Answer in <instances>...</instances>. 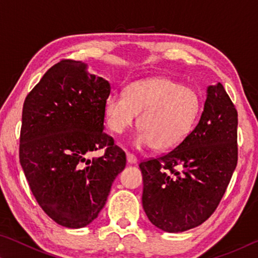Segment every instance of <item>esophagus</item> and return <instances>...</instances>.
<instances>
[{"mask_svg":"<svg viewBox=\"0 0 258 258\" xmlns=\"http://www.w3.org/2000/svg\"><path fill=\"white\" fill-rule=\"evenodd\" d=\"M126 158H127V161L130 164H135L138 161L137 157H135L133 154H131V152H126Z\"/></svg>","mask_w":258,"mask_h":258,"instance_id":"esophagus-1","label":"esophagus"}]
</instances>
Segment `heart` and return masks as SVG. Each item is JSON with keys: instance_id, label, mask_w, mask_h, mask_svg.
Instances as JSON below:
<instances>
[{"instance_id": "b5f03b06", "label": "heart", "mask_w": 258, "mask_h": 258, "mask_svg": "<svg viewBox=\"0 0 258 258\" xmlns=\"http://www.w3.org/2000/svg\"><path fill=\"white\" fill-rule=\"evenodd\" d=\"M141 112L134 139L138 148L158 151L175 149L194 130L200 113V98L190 86L166 77L131 83L124 92H111L104 101L109 128L123 133Z\"/></svg>"}]
</instances>
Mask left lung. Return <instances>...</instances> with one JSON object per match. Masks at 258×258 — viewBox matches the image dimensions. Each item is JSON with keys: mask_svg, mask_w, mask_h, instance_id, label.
<instances>
[{"mask_svg": "<svg viewBox=\"0 0 258 258\" xmlns=\"http://www.w3.org/2000/svg\"><path fill=\"white\" fill-rule=\"evenodd\" d=\"M238 112L223 85L207 87L202 117L175 149L140 163L152 224L183 232L215 212L238 163Z\"/></svg>", "mask_w": 258, "mask_h": 258, "instance_id": "left-lung-1", "label": "left lung"}]
</instances>
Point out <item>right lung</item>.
<instances>
[{"mask_svg":"<svg viewBox=\"0 0 258 258\" xmlns=\"http://www.w3.org/2000/svg\"><path fill=\"white\" fill-rule=\"evenodd\" d=\"M110 84L62 59L25 99L19 159L30 190L55 223L78 229L106 205L112 182L126 165L124 150L103 132ZM102 149L101 157L89 158Z\"/></svg>","mask_w":258,"mask_h":258,"instance_id":"1","label":"right lung"}]
</instances>
